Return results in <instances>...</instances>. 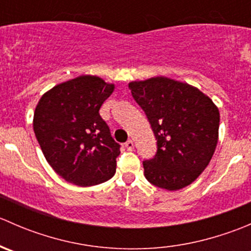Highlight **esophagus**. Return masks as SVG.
Segmentation results:
<instances>
[{
	"mask_svg": "<svg viewBox=\"0 0 251 251\" xmlns=\"http://www.w3.org/2000/svg\"><path fill=\"white\" fill-rule=\"evenodd\" d=\"M125 147H126V149H127V151H132V149L135 148V144H133V141L132 140H128L125 143Z\"/></svg>",
	"mask_w": 251,
	"mask_h": 251,
	"instance_id": "esophagus-1",
	"label": "esophagus"
}]
</instances>
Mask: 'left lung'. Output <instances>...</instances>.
<instances>
[{
  "instance_id": "8db88e82",
  "label": "left lung",
  "mask_w": 251,
  "mask_h": 251,
  "mask_svg": "<svg viewBox=\"0 0 251 251\" xmlns=\"http://www.w3.org/2000/svg\"><path fill=\"white\" fill-rule=\"evenodd\" d=\"M128 88L156 140L155 155L143 160L146 178L168 191L191 184L216 149V105L198 88L164 76L130 82Z\"/></svg>"
}]
</instances>
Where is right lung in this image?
<instances>
[{"mask_svg": "<svg viewBox=\"0 0 251 251\" xmlns=\"http://www.w3.org/2000/svg\"><path fill=\"white\" fill-rule=\"evenodd\" d=\"M114 85L82 75L54 86L39 100L34 132L53 170L70 183L96 186L115 174L120 144L100 109Z\"/></svg>", "mask_w": 251, "mask_h": 251, "instance_id": "obj_1", "label": "right lung"}]
</instances>
